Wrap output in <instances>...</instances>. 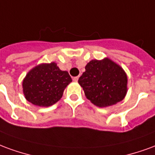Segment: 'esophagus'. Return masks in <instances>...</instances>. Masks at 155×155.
Masks as SVG:
<instances>
[{
	"label": "esophagus",
	"mask_w": 155,
	"mask_h": 155,
	"mask_svg": "<svg viewBox=\"0 0 155 155\" xmlns=\"http://www.w3.org/2000/svg\"><path fill=\"white\" fill-rule=\"evenodd\" d=\"M73 80L74 82H78V77H74L73 78Z\"/></svg>",
	"instance_id": "1"
}]
</instances>
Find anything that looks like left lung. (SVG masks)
Segmentation results:
<instances>
[{"instance_id": "1", "label": "left lung", "mask_w": 155, "mask_h": 155, "mask_svg": "<svg viewBox=\"0 0 155 155\" xmlns=\"http://www.w3.org/2000/svg\"><path fill=\"white\" fill-rule=\"evenodd\" d=\"M78 79L85 96L91 103L107 107L122 101L127 93V75L119 64L108 58L93 59Z\"/></svg>"}]
</instances>
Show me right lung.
Returning a JSON list of instances; mask_svg holds the SVG:
<instances>
[{"label": "right lung", "instance_id": "add662e5", "mask_svg": "<svg viewBox=\"0 0 155 155\" xmlns=\"http://www.w3.org/2000/svg\"><path fill=\"white\" fill-rule=\"evenodd\" d=\"M72 78L57 64H40L30 70L23 79V93L27 101L39 107H50L63 97Z\"/></svg>", "mask_w": 155, "mask_h": 155}]
</instances>
